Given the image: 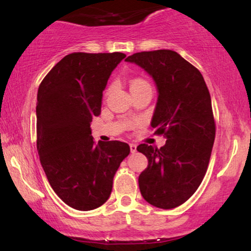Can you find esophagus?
Segmentation results:
<instances>
[{
  "instance_id": "1",
  "label": "esophagus",
  "mask_w": 251,
  "mask_h": 251,
  "mask_svg": "<svg viewBox=\"0 0 251 251\" xmlns=\"http://www.w3.org/2000/svg\"><path fill=\"white\" fill-rule=\"evenodd\" d=\"M130 152H131V153L137 152V145H136V144H130Z\"/></svg>"
}]
</instances>
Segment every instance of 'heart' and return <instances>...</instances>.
<instances>
[{"mask_svg":"<svg viewBox=\"0 0 251 251\" xmlns=\"http://www.w3.org/2000/svg\"><path fill=\"white\" fill-rule=\"evenodd\" d=\"M143 80H139V78H137V80H133L132 82H131V84H135V83H138V82H142Z\"/></svg>","mask_w":251,"mask_h":251,"instance_id":"b5f03b06","label":"heart"}]
</instances>
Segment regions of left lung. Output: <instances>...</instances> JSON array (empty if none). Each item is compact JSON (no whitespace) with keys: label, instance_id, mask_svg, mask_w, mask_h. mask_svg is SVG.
<instances>
[{"label":"left lung","instance_id":"left-lung-1","mask_svg":"<svg viewBox=\"0 0 251 251\" xmlns=\"http://www.w3.org/2000/svg\"><path fill=\"white\" fill-rule=\"evenodd\" d=\"M126 61L155 82L151 126L167 138L161 149L137 147L149 159L138 178L140 193L154 207L176 208L198 190L210 160L216 133L210 94L200 71L173 50L143 51Z\"/></svg>","mask_w":251,"mask_h":251}]
</instances>
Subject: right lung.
I'll list each match as a JSON object with an SVG mask.
<instances>
[{"mask_svg": "<svg viewBox=\"0 0 251 251\" xmlns=\"http://www.w3.org/2000/svg\"><path fill=\"white\" fill-rule=\"evenodd\" d=\"M122 52L65 56L37 91V153L48 180L70 207L92 210L108 200L113 178L130 153L126 143L98 142L90 123L101 111L102 91Z\"/></svg>", "mask_w": 251, "mask_h": 251, "instance_id": "1", "label": "right lung"}]
</instances>
